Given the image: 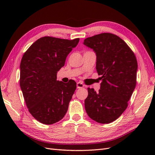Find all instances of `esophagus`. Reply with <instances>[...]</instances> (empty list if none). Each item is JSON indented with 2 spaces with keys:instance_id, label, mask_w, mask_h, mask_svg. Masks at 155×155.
Here are the masks:
<instances>
[{
  "instance_id": "34e87169",
  "label": "esophagus",
  "mask_w": 155,
  "mask_h": 155,
  "mask_svg": "<svg viewBox=\"0 0 155 155\" xmlns=\"http://www.w3.org/2000/svg\"><path fill=\"white\" fill-rule=\"evenodd\" d=\"M84 87H85V85H84L82 83H81V82H78L77 83V88H81Z\"/></svg>"
}]
</instances>
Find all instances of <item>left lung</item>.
Masks as SVG:
<instances>
[{
    "mask_svg": "<svg viewBox=\"0 0 155 155\" xmlns=\"http://www.w3.org/2000/svg\"><path fill=\"white\" fill-rule=\"evenodd\" d=\"M83 44L96 53V70L102 80L98 92L88 88L85 110L98 123H111L127 109L135 88L137 58L124 40L110 33L88 37Z\"/></svg>",
    "mask_w": 155,
    "mask_h": 155,
    "instance_id": "obj_1",
    "label": "left lung"
}]
</instances>
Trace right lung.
Returning <instances> with one entry per match:
<instances>
[{"mask_svg":"<svg viewBox=\"0 0 155 155\" xmlns=\"http://www.w3.org/2000/svg\"><path fill=\"white\" fill-rule=\"evenodd\" d=\"M79 38L46 36L37 40L23 55L20 86L30 114L39 122L51 125L63 118L76 89V83L57 81V73Z\"/></svg>","mask_w":155,"mask_h":155,"instance_id":"1","label":"right lung"}]
</instances>
